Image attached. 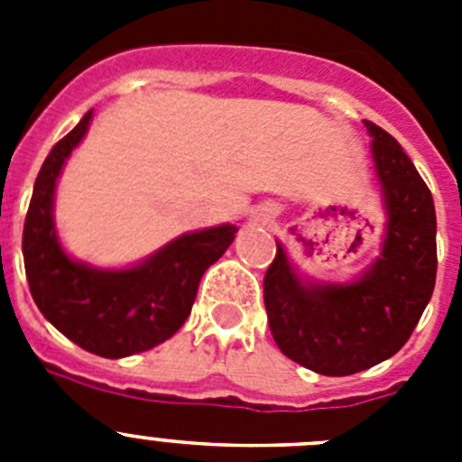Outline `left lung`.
Wrapping results in <instances>:
<instances>
[{
	"mask_svg": "<svg viewBox=\"0 0 462 462\" xmlns=\"http://www.w3.org/2000/svg\"><path fill=\"white\" fill-rule=\"evenodd\" d=\"M389 226L382 256L349 284H310L277 254L263 303L280 352L326 377L373 368L402 349L435 289L438 219L432 194L391 134L365 120Z\"/></svg>",
	"mask_w": 462,
	"mask_h": 462,
	"instance_id": "obj_1",
	"label": "left lung"
}]
</instances>
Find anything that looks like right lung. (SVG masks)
<instances>
[{"mask_svg":"<svg viewBox=\"0 0 462 462\" xmlns=\"http://www.w3.org/2000/svg\"><path fill=\"white\" fill-rule=\"evenodd\" d=\"M89 120L92 110L52 145L36 175L23 231L24 273L34 303L60 333L85 352L122 358L162 345L185 324L203 273L234 243L238 228L224 224L180 236L126 271H99L69 259L57 243L52 194Z\"/></svg>","mask_w":462,"mask_h":462,"instance_id":"obj_1","label":"right lung"}]
</instances>
